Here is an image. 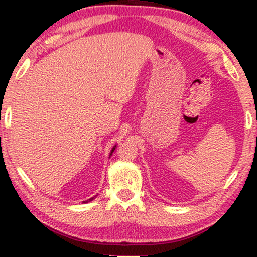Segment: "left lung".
Segmentation results:
<instances>
[{"label":"left lung","mask_w":257,"mask_h":257,"mask_svg":"<svg viewBox=\"0 0 257 257\" xmlns=\"http://www.w3.org/2000/svg\"><path fill=\"white\" fill-rule=\"evenodd\" d=\"M114 149H115V147H113V150H112V152H113V151H114ZM112 152H111V153H112Z\"/></svg>","instance_id":"left-lung-1"}]
</instances>
